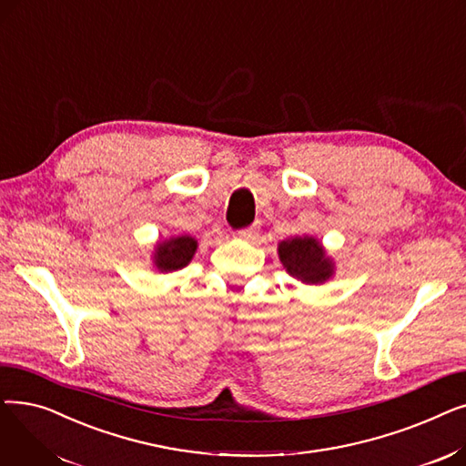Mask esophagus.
<instances>
[{
	"mask_svg": "<svg viewBox=\"0 0 466 466\" xmlns=\"http://www.w3.org/2000/svg\"><path fill=\"white\" fill-rule=\"evenodd\" d=\"M258 230H260V225L258 223H255L253 227H249V228H243V230H239L238 232V236L241 238V239H253V238H257L258 236Z\"/></svg>",
	"mask_w": 466,
	"mask_h": 466,
	"instance_id": "34e87169",
	"label": "esophagus"
}]
</instances>
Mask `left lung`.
<instances>
[{
    "label": "left lung",
    "mask_w": 466,
    "mask_h": 466,
    "mask_svg": "<svg viewBox=\"0 0 466 466\" xmlns=\"http://www.w3.org/2000/svg\"><path fill=\"white\" fill-rule=\"evenodd\" d=\"M285 272L306 285H323L336 274V264L323 243L313 236H295L278 243Z\"/></svg>",
    "instance_id": "1"
}]
</instances>
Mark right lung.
<instances>
[{
    "mask_svg": "<svg viewBox=\"0 0 466 466\" xmlns=\"http://www.w3.org/2000/svg\"><path fill=\"white\" fill-rule=\"evenodd\" d=\"M196 249H198V239L188 234L169 236L162 241H157L155 251L151 255L153 268L160 274L183 270L192 260Z\"/></svg>",
    "mask_w": 466,
    "mask_h": 466,
    "instance_id": "right-lung-1",
    "label": "right lung"
}]
</instances>
